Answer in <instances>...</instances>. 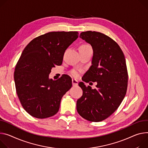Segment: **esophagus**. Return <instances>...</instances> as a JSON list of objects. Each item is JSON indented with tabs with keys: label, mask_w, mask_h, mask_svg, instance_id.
I'll use <instances>...</instances> for the list:
<instances>
[{
	"label": "esophagus",
	"mask_w": 148,
	"mask_h": 148,
	"mask_svg": "<svg viewBox=\"0 0 148 148\" xmlns=\"http://www.w3.org/2000/svg\"><path fill=\"white\" fill-rule=\"evenodd\" d=\"M72 83H73V86H78V81H77V79H72Z\"/></svg>",
	"instance_id": "1"
}]
</instances>
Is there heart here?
I'll use <instances>...</instances> for the list:
<instances>
[{
	"mask_svg": "<svg viewBox=\"0 0 148 148\" xmlns=\"http://www.w3.org/2000/svg\"><path fill=\"white\" fill-rule=\"evenodd\" d=\"M79 49H91V47H90V45H87V44H84L81 46ZM70 73L73 76H74L75 77H77L79 75V70H73L71 71Z\"/></svg>",
	"mask_w": 148,
	"mask_h": 148,
	"instance_id": "heart-1",
	"label": "heart"
}]
</instances>
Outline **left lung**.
<instances>
[{
  "label": "left lung",
  "instance_id": "obj_1",
  "mask_svg": "<svg viewBox=\"0 0 148 148\" xmlns=\"http://www.w3.org/2000/svg\"><path fill=\"white\" fill-rule=\"evenodd\" d=\"M79 38L90 44L93 50L92 65L82 79L86 83L97 82L96 88L79 86L83 96L77 101V110L84 119L98 122L109 117L125 97L128 74L124 53L109 36L95 31L83 32Z\"/></svg>",
  "mask_w": 148,
  "mask_h": 148
}]
</instances>
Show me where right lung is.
<instances>
[{"label":"right lung","mask_w":148,"mask_h":148,"mask_svg":"<svg viewBox=\"0 0 148 148\" xmlns=\"http://www.w3.org/2000/svg\"><path fill=\"white\" fill-rule=\"evenodd\" d=\"M78 37L77 31L50 32L26 45L16 65L14 80L17 95L25 111L38 119L55 115L61 99L72 87L70 77L49 78L51 69L62 64L68 48Z\"/></svg>","instance_id":"right-lung-1"}]
</instances>
